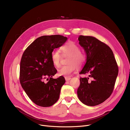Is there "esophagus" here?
<instances>
[{
	"mask_svg": "<svg viewBox=\"0 0 130 130\" xmlns=\"http://www.w3.org/2000/svg\"><path fill=\"white\" fill-rule=\"evenodd\" d=\"M65 79L66 80V81H69L71 79V78L70 77H65Z\"/></svg>",
	"mask_w": 130,
	"mask_h": 130,
	"instance_id": "obj_1",
	"label": "esophagus"
}]
</instances>
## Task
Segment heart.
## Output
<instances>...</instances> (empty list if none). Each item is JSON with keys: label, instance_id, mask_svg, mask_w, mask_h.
<instances>
[{"label": "heart", "instance_id": "heart-1", "mask_svg": "<svg viewBox=\"0 0 130 130\" xmlns=\"http://www.w3.org/2000/svg\"><path fill=\"white\" fill-rule=\"evenodd\" d=\"M63 56H69L67 60L69 65L61 67L58 70V74L61 76H67L75 71L77 66L82 65L86 60L85 55L80 52L79 47L73 42H69L60 47ZM51 61L54 66H60L61 56L57 50H54L51 53Z\"/></svg>", "mask_w": 130, "mask_h": 130}]
</instances>
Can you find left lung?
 Returning a JSON list of instances; mask_svg holds the SVG:
<instances>
[{
    "label": "left lung",
    "instance_id": "obj_1",
    "mask_svg": "<svg viewBox=\"0 0 130 130\" xmlns=\"http://www.w3.org/2000/svg\"><path fill=\"white\" fill-rule=\"evenodd\" d=\"M79 44L84 49L86 63L79 74H88L89 77L80 78L77 96L87 106L103 103L111 95L118 75V66L111 49L94 37L80 35Z\"/></svg>",
    "mask_w": 130,
    "mask_h": 130
}]
</instances>
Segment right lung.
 I'll list each match as a JSON object with an SVG mask.
<instances>
[{"label":"right lung","instance_id":"add662e5","mask_svg":"<svg viewBox=\"0 0 130 130\" xmlns=\"http://www.w3.org/2000/svg\"><path fill=\"white\" fill-rule=\"evenodd\" d=\"M67 38L59 35L38 37L24 52L20 65V82L29 99L36 105L49 107L59 98L65 83L62 76L52 77L57 73L51 56L55 48L62 46Z\"/></svg>","mask_w":130,"mask_h":130}]
</instances>
